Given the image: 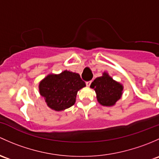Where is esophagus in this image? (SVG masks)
I'll return each mask as SVG.
<instances>
[{
    "label": "esophagus",
    "mask_w": 159,
    "mask_h": 159,
    "mask_svg": "<svg viewBox=\"0 0 159 159\" xmlns=\"http://www.w3.org/2000/svg\"><path fill=\"white\" fill-rule=\"evenodd\" d=\"M91 83H92V81H87L86 83V86H89L91 85Z\"/></svg>",
    "instance_id": "34e87169"
}]
</instances>
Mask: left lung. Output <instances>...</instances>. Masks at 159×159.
Here are the masks:
<instances>
[{
    "instance_id": "obj_1",
    "label": "left lung",
    "mask_w": 159,
    "mask_h": 159,
    "mask_svg": "<svg viewBox=\"0 0 159 159\" xmlns=\"http://www.w3.org/2000/svg\"><path fill=\"white\" fill-rule=\"evenodd\" d=\"M90 87L96 91L98 102L106 106H113L120 99L123 89L122 85L114 81L106 73L93 80Z\"/></svg>"
}]
</instances>
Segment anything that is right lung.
<instances>
[{"label": "right lung", "mask_w": 159, "mask_h": 159, "mask_svg": "<svg viewBox=\"0 0 159 159\" xmlns=\"http://www.w3.org/2000/svg\"><path fill=\"white\" fill-rule=\"evenodd\" d=\"M84 86L86 83L78 73L65 70L59 75H48L40 82L39 89L47 106L60 111L75 103L77 92Z\"/></svg>", "instance_id": "add662e5"}]
</instances>
